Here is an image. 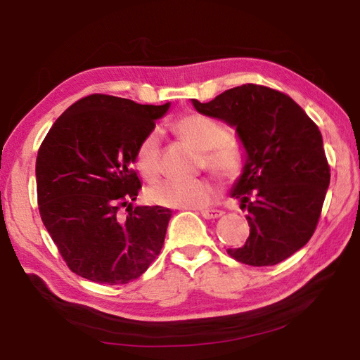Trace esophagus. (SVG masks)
<instances>
[{"mask_svg": "<svg viewBox=\"0 0 360 360\" xmlns=\"http://www.w3.org/2000/svg\"><path fill=\"white\" fill-rule=\"evenodd\" d=\"M200 214H202L205 219H217L221 217L224 212L221 210H202L200 211Z\"/></svg>", "mask_w": 360, "mask_h": 360, "instance_id": "34e87169", "label": "esophagus"}]
</instances>
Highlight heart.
<instances>
[{
  "mask_svg": "<svg viewBox=\"0 0 360 360\" xmlns=\"http://www.w3.org/2000/svg\"><path fill=\"white\" fill-rule=\"evenodd\" d=\"M178 135L192 144L195 149L203 150V163L212 172L229 176L240 165V154L235 144L225 141L227 129L214 117L200 112H188L174 122ZM135 167L146 179H155L160 172V149L158 133L149 131L138 144ZM216 197V187L208 179L176 181L165 179L148 188V198L152 203L172 208H203Z\"/></svg>",
  "mask_w": 360,
  "mask_h": 360,
  "instance_id": "b5f03b06",
  "label": "heart"
}]
</instances>
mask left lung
<instances>
[{
  "label": "left lung",
  "instance_id": "obj_1",
  "mask_svg": "<svg viewBox=\"0 0 360 360\" xmlns=\"http://www.w3.org/2000/svg\"><path fill=\"white\" fill-rule=\"evenodd\" d=\"M192 105L233 127L245 148V165L230 197L248 208L251 233L227 252L252 266L290 257L313 236L330 184L318 125L290 96L255 84Z\"/></svg>",
  "mask_w": 360,
  "mask_h": 360
}]
</instances>
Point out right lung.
<instances>
[{"label": "right lung", "mask_w": 360, "mask_h": 360, "mask_svg": "<svg viewBox=\"0 0 360 360\" xmlns=\"http://www.w3.org/2000/svg\"><path fill=\"white\" fill-rule=\"evenodd\" d=\"M172 106L89 95L60 115L36 158L39 214L66 265L100 284H127L160 254L172 211L136 206L138 144ZM129 211V210H127Z\"/></svg>", "instance_id": "right-lung-1"}]
</instances>
